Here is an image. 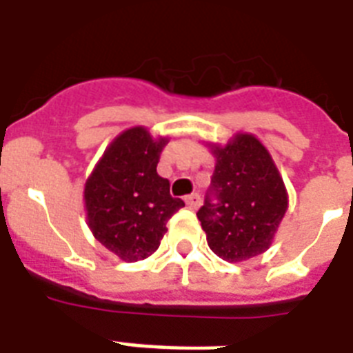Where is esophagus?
I'll use <instances>...</instances> for the list:
<instances>
[{
	"instance_id": "34e87169",
	"label": "esophagus",
	"mask_w": 353,
	"mask_h": 353,
	"mask_svg": "<svg viewBox=\"0 0 353 353\" xmlns=\"http://www.w3.org/2000/svg\"><path fill=\"white\" fill-rule=\"evenodd\" d=\"M185 203H187L188 209H198L199 203H201V198H199L198 194H190L185 198Z\"/></svg>"
}]
</instances>
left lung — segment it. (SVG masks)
<instances>
[{
	"instance_id": "8db88e82",
	"label": "left lung",
	"mask_w": 353,
	"mask_h": 353,
	"mask_svg": "<svg viewBox=\"0 0 353 353\" xmlns=\"http://www.w3.org/2000/svg\"><path fill=\"white\" fill-rule=\"evenodd\" d=\"M214 176L198 210L207 243L225 262H243L271 247L288 210V190L268 148L252 133L209 143Z\"/></svg>"
}]
</instances>
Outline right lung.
Segmentation results:
<instances>
[{
  "label": "right lung",
  "instance_id": "obj_1",
  "mask_svg": "<svg viewBox=\"0 0 353 353\" xmlns=\"http://www.w3.org/2000/svg\"><path fill=\"white\" fill-rule=\"evenodd\" d=\"M168 137L154 139L144 126L119 133L95 165L84 187L88 227L124 262L154 254L166 221L185 207L172 198L170 183L157 174Z\"/></svg>",
  "mask_w": 353,
  "mask_h": 353
}]
</instances>
